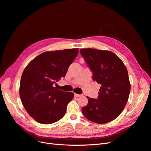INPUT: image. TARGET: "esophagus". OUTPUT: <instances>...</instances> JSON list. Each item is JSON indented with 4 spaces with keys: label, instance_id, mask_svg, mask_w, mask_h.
I'll use <instances>...</instances> for the list:
<instances>
[{
    "label": "esophagus",
    "instance_id": "obj_1",
    "mask_svg": "<svg viewBox=\"0 0 151 151\" xmlns=\"http://www.w3.org/2000/svg\"><path fill=\"white\" fill-rule=\"evenodd\" d=\"M82 95H80V94H77V93H75V96L76 97H81Z\"/></svg>",
    "mask_w": 151,
    "mask_h": 151
}]
</instances>
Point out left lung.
<instances>
[{
  "label": "left lung",
  "mask_w": 151,
  "mask_h": 151,
  "mask_svg": "<svg viewBox=\"0 0 151 151\" xmlns=\"http://www.w3.org/2000/svg\"><path fill=\"white\" fill-rule=\"evenodd\" d=\"M80 53L93 72L92 79L101 85L98 99L88 98L81 111L92 122L104 124L115 119L122 113L130 92L127 69L113 52L81 49Z\"/></svg>",
  "instance_id": "obj_1"
}]
</instances>
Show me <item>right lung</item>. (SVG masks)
Here are the masks:
<instances>
[{"label": "right lung", "mask_w": 151, "mask_h": 151, "mask_svg": "<svg viewBox=\"0 0 151 151\" xmlns=\"http://www.w3.org/2000/svg\"><path fill=\"white\" fill-rule=\"evenodd\" d=\"M78 54L76 48L47 51L25 68L21 78L19 96L26 111L37 122L51 124L65 114L74 93L57 89L53 84L65 76Z\"/></svg>", "instance_id": "obj_1"}]
</instances>
